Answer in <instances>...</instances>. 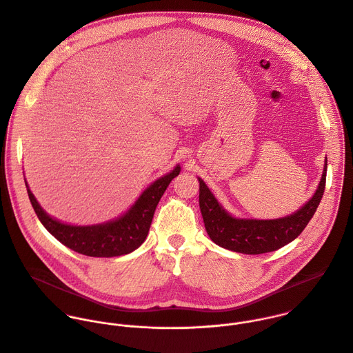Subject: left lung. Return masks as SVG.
I'll use <instances>...</instances> for the list:
<instances>
[{
  "instance_id": "8db88e82",
  "label": "left lung",
  "mask_w": 353,
  "mask_h": 353,
  "mask_svg": "<svg viewBox=\"0 0 353 353\" xmlns=\"http://www.w3.org/2000/svg\"><path fill=\"white\" fill-rule=\"evenodd\" d=\"M326 172L327 157L319 185L312 198L297 212L274 220L241 219L230 214L205 181L198 177L199 208L208 235L216 245L242 254H263L286 246L304 231L314 217L325 192Z\"/></svg>"
}]
</instances>
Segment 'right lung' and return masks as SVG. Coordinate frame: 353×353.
Wrapping results in <instances>:
<instances>
[{"label": "right lung", "mask_w": 353, "mask_h": 353, "mask_svg": "<svg viewBox=\"0 0 353 353\" xmlns=\"http://www.w3.org/2000/svg\"><path fill=\"white\" fill-rule=\"evenodd\" d=\"M180 165L151 183L119 217L92 225H72L49 216L38 203L24 179L30 202L42 225L64 246L89 257L129 254L145 241L159 199L170 181L180 174Z\"/></svg>", "instance_id": "right-lung-1"}]
</instances>
